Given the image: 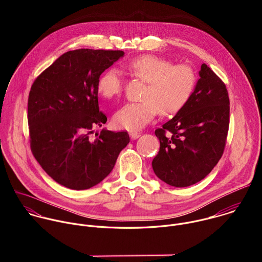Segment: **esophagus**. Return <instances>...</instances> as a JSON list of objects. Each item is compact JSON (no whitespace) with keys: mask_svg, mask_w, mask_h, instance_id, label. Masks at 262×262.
Listing matches in <instances>:
<instances>
[{"mask_svg":"<svg viewBox=\"0 0 262 262\" xmlns=\"http://www.w3.org/2000/svg\"><path fill=\"white\" fill-rule=\"evenodd\" d=\"M140 136H141V135H140L139 133H136V132H130V133H129V137H130L132 140H136V139H138Z\"/></svg>","mask_w":262,"mask_h":262,"instance_id":"esophagus-1","label":"esophagus"}]
</instances>
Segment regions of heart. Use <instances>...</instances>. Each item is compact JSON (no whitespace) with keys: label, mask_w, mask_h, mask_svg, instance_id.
I'll use <instances>...</instances> for the list:
<instances>
[{"label":"heart","mask_w":262,"mask_h":262,"mask_svg":"<svg viewBox=\"0 0 262 262\" xmlns=\"http://www.w3.org/2000/svg\"><path fill=\"white\" fill-rule=\"evenodd\" d=\"M127 66L137 78L147 83V87L144 101L128 102L115 113L113 123L121 129H142L160 111L166 116L176 114L188 103L196 88V73L189 65H173L164 58L144 55L133 59ZM121 91V72L110 67L97 81V92L105 99H113Z\"/></svg>","instance_id":"1"}]
</instances>
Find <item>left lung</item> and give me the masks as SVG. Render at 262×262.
<instances>
[{
    "mask_svg": "<svg viewBox=\"0 0 262 262\" xmlns=\"http://www.w3.org/2000/svg\"><path fill=\"white\" fill-rule=\"evenodd\" d=\"M193 95L176 115L156 130L160 151L152 161L156 175L184 188L205 178L217 164L229 128V96L216 74L202 64Z\"/></svg>",
    "mask_w": 262,
    "mask_h": 262,
    "instance_id": "obj_1",
    "label": "left lung"
}]
</instances>
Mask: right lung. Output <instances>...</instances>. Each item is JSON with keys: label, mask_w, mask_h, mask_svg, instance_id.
I'll return each mask as SVG.
<instances>
[{"label": "right lung", "mask_w": 262, "mask_h": 262, "mask_svg": "<svg viewBox=\"0 0 262 262\" xmlns=\"http://www.w3.org/2000/svg\"><path fill=\"white\" fill-rule=\"evenodd\" d=\"M123 56L122 51H69L31 87V150L47 174L68 189L87 190L98 184L113 170L120 151L129 143L127 132L105 128L96 139L89 138L95 127L107 120L99 111L97 81Z\"/></svg>", "instance_id": "right-lung-1"}]
</instances>
